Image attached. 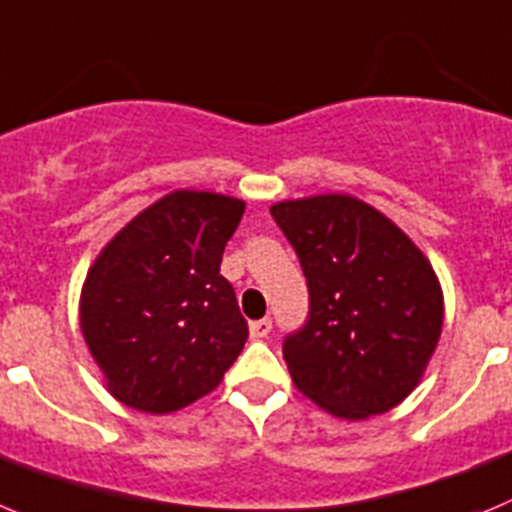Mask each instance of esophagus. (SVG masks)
<instances>
[{"label":"esophagus","instance_id":"esophagus-1","mask_svg":"<svg viewBox=\"0 0 512 512\" xmlns=\"http://www.w3.org/2000/svg\"><path fill=\"white\" fill-rule=\"evenodd\" d=\"M270 329H273V321H270V319L252 321V324H250V336H252V339H265V336L270 334Z\"/></svg>","mask_w":512,"mask_h":512}]
</instances>
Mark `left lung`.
I'll return each mask as SVG.
<instances>
[{
    "label": "left lung",
    "mask_w": 512,
    "mask_h": 512,
    "mask_svg": "<svg viewBox=\"0 0 512 512\" xmlns=\"http://www.w3.org/2000/svg\"><path fill=\"white\" fill-rule=\"evenodd\" d=\"M270 214L301 260L308 319L283 357L331 416H380L421 382L444 324L434 267L388 216L347 193L280 201Z\"/></svg>",
    "instance_id": "8db88e82"
}]
</instances>
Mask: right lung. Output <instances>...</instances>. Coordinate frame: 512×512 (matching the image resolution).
I'll use <instances>...</instances> for the list:
<instances>
[{
  "instance_id": "obj_1",
  "label": "right lung",
  "mask_w": 512,
  "mask_h": 512,
  "mask_svg": "<svg viewBox=\"0 0 512 512\" xmlns=\"http://www.w3.org/2000/svg\"><path fill=\"white\" fill-rule=\"evenodd\" d=\"M245 201L173 191L114 234L81 290V334L107 390L142 413L181 411L222 382L247 342L219 275Z\"/></svg>"
}]
</instances>
